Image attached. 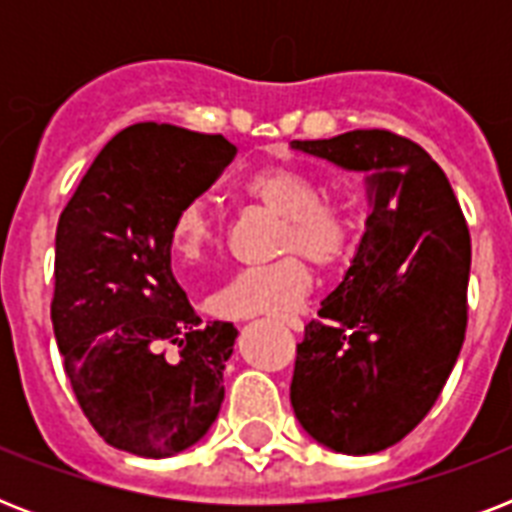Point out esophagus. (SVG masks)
<instances>
[{"label":"esophagus","mask_w":512,"mask_h":512,"mask_svg":"<svg viewBox=\"0 0 512 512\" xmlns=\"http://www.w3.org/2000/svg\"><path fill=\"white\" fill-rule=\"evenodd\" d=\"M279 321L284 324V327L292 329V332H303V327H305L300 316H279Z\"/></svg>","instance_id":"34e87169"}]
</instances>
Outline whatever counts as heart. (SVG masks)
Returning <instances> with one entry per match:
<instances>
[{
	"mask_svg": "<svg viewBox=\"0 0 512 512\" xmlns=\"http://www.w3.org/2000/svg\"><path fill=\"white\" fill-rule=\"evenodd\" d=\"M241 193L284 220L279 231V257L268 265L241 268L209 297V311L225 319L279 316L292 311L311 289V268H337L348 260L356 241V220L340 201L324 199V188L311 172L297 167H263L241 180ZM217 220L204 199L180 204L170 223V249L185 265L199 263L215 244Z\"/></svg>",
	"mask_w": 512,
	"mask_h": 512,
	"instance_id": "1",
	"label": "heart"
}]
</instances>
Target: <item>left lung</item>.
<instances>
[{
  "label": "left lung",
  "instance_id": "obj_1",
  "mask_svg": "<svg viewBox=\"0 0 512 512\" xmlns=\"http://www.w3.org/2000/svg\"><path fill=\"white\" fill-rule=\"evenodd\" d=\"M292 148L366 172L372 204L345 279L297 345L292 409L335 452H382L420 425L460 356L468 223L441 167L396 132L353 130Z\"/></svg>",
  "mask_w": 512,
  "mask_h": 512
}]
</instances>
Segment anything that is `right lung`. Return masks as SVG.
I'll return each instance as SVG.
<instances>
[{
  "label": "right lung",
  "mask_w": 512,
  "mask_h": 512,
  "mask_svg": "<svg viewBox=\"0 0 512 512\" xmlns=\"http://www.w3.org/2000/svg\"><path fill=\"white\" fill-rule=\"evenodd\" d=\"M233 156L223 135L132 124L60 212L52 329L84 417L122 452L172 457L217 420L239 332L201 327L172 276L170 223Z\"/></svg>",
  "instance_id": "right-lung-1"
}]
</instances>
